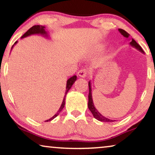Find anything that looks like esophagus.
I'll list each match as a JSON object with an SVG mask.
<instances>
[{"label":"esophagus","mask_w":155,"mask_h":155,"mask_svg":"<svg viewBox=\"0 0 155 155\" xmlns=\"http://www.w3.org/2000/svg\"><path fill=\"white\" fill-rule=\"evenodd\" d=\"M78 76H80V78H85L87 75V71L85 69H81L80 71H78Z\"/></svg>","instance_id":"1"}]
</instances>
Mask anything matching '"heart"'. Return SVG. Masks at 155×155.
Masks as SVG:
<instances>
[{
	"mask_svg": "<svg viewBox=\"0 0 155 155\" xmlns=\"http://www.w3.org/2000/svg\"><path fill=\"white\" fill-rule=\"evenodd\" d=\"M101 46H100V47H99V48H101Z\"/></svg>",
	"mask_w": 155,
	"mask_h": 155,
	"instance_id": "1",
	"label": "heart"
}]
</instances>
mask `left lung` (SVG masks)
I'll use <instances>...</instances> for the list:
<instances>
[{"label":"left lung","instance_id":"left-lung-1","mask_svg":"<svg viewBox=\"0 0 155 155\" xmlns=\"http://www.w3.org/2000/svg\"><path fill=\"white\" fill-rule=\"evenodd\" d=\"M118 31H120V33L124 36V37H126V38H129V36L130 35L128 32H126V31L122 29H118ZM130 45L133 46V47L136 48L140 51L143 53L144 54V51L143 50V48H141V46L139 45L137 43L136 41H135L134 39H131V41L130 42ZM88 108L90 110V111L92 112V115L94 116V117L96 118L97 120H99V121L101 122H113L114 120H111V119H109V118H106L105 116H104L103 115L99 113L96 108H95L94 103H93V99H92V87H91V82L90 81H89V96H88Z\"/></svg>","mask_w":155,"mask_h":155}]
</instances>
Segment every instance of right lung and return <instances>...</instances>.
I'll return each mask as SVG.
<instances>
[{"instance_id":"1","label":"right lung","mask_w":155,"mask_h":155,"mask_svg":"<svg viewBox=\"0 0 155 155\" xmlns=\"http://www.w3.org/2000/svg\"><path fill=\"white\" fill-rule=\"evenodd\" d=\"M43 35L44 37H48V33L47 31L45 30V27L44 26H41V25H35V26L31 27L30 29H29V30H27V31H26L24 35L22 36V37H21V39H22V38H25V37H29V36L30 35ZM18 43V41L15 42V44L12 45V48H13V46H15V44H16ZM11 48V49H12ZM77 80V76L76 75H73V77L70 78L68 80H67V83H66V89H65V96H64V98H63V102L61 104V107L59 108L58 111H57V113L55 114V115L51 117L49 119L45 120L46 122H48V121H50V120H51L54 119L59 114H60V112L62 111L63 108L65 107V96H66L68 92L70 89L71 88V87L73 84H74V82H75V80Z\"/></svg>"}]
</instances>
